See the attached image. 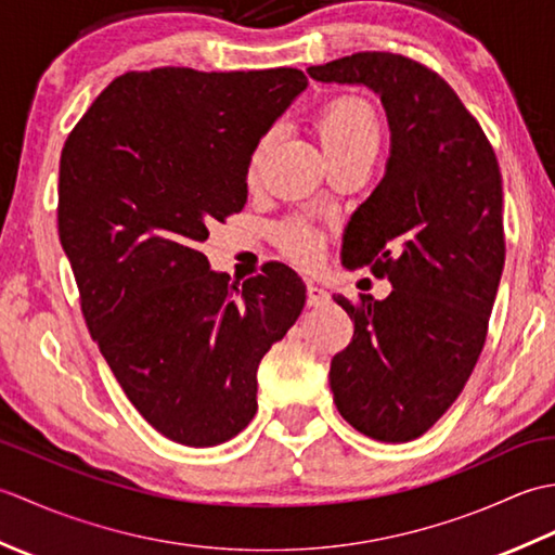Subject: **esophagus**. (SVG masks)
<instances>
[{
    "instance_id": "obj_1",
    "label": "esophagus",
    "mask_w": 555,
    "mask_h": 555,
    "mask_svg": "<svg viewBox=\"0 0 555 555\" xmlns=\"http://www.w3.org/2000/svg\"><path fill=\"white\" fill-rule=\"evenodd\" d=\"M328 300H332V296H328V293L322 286L308 284V305H310V308H322V305H328Z\"/></svg>"
}]
</instances>
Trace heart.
Listing matches in <instances>:
<instances>
[{
	"label": "heart",
	"mask_w": 555,
	"mask_h": 555,
	"mask_svg": "<svg viewBox=\"0 0 555 555\" xmlns=\"http://www.w3.org/2000/svg\"><path fill=\"white\" fill-rule=\"evenodd\" d=\"M317 131H320L322 145L332 159L364 155V152H374L376 155L382 143L379 116H376L367 100L358 95H336L326 100L320 112H317ZM271 138H274V133L267 131L255 140L250 155H247V179H255L259 169H262ZM281 245L302 264H312L320 257L317 235L310 229L298 227V223L281 231Z\"/></svg>",
	"instance_id": "b5f03b06"
}]
</instances>
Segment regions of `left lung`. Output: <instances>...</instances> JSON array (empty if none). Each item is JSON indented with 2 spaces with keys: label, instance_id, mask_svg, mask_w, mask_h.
I'll return each mask as SVG.
<instances>
[{
  "label": "left lung",
  "instance_id": "8db88e82",
  "mask_svg": "<svg viewBox=\"0 0 555 555\" xmlns=\"http://www.w3.org/2000/svg\"><path fill=\"white\" fill-rule=\"evenodd\" d=\"M308 74L382 98L391 157L350 217L344 262L391 296L334 300L356 324L332 360L334 403L360 434L405 443L434 427L473 374L505 262L499 159L448 82L415 59L358 52Z\"/></svg>",
  "mask_w": 555,
  "mask_h": 555
}]
</instances>
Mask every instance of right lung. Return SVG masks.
Masks as SVG:
<instances>
[{"label":"right lung","mask_w":555,"mask_h":555,"mask_svg":"<svg viewBox=\"0 0 555 555\" xmlns=\"http://www.w3.org/2000/svg\"><path fill=\"white\" fill-rule=\"evenodd\" d=\"M308 86L298 68L114 78L59 162V241L80 310L116 382L167 439L207 448L257 410V364L305 305L296 271L267 262L231 284L199 245L247 199V155Z\"/></svg>","instance_id":"1"}]
</instances>
